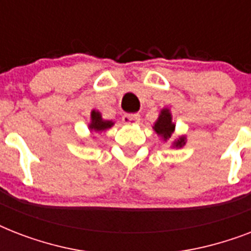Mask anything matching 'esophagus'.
Instances as JSON below:
<instances>
[{"label": "esophagus", "mask_w": 251, "mask_h": 251, "mask_svg": "<svg viewBox=\"0 0 251 251\" xmlns=\"http://www.w3.org/2000/svg\"><path fill=\"white\" fill-rule=\"evenodd\" d=\"M122 121L126 125H134L141 121V114L138 113H131V114H124L122 116Z\"/></svg>", "instance_id": "esophagus-1"}]
</instances>
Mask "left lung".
I'll list each match as a JSON object with an SVG mask.
<instances>
[{
	"label": "left lung",
	"mask_w": 251,
	"mask_h": 251,
	"mask_svg": "<svg viewBox=\"0 0 251 251\" xmlns=\"http://www.w3.org/2000/svg\"><path fill=\"white\" fill-rule=\"evenodd\" d=\"M152 129L155 130V133L164 142L171 141L172 135H173L176 129V125L172 122L171 110L168 109V108H163L160 110V114H159V117H157V120L153 124ZM185 143H186V137L181 135V137H178L177 139L172 142V147L173 149H181V147L185 146Z\"/></svg>",
	"instance_id": "obj_1"
}]
</instances>
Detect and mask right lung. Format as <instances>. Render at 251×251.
Masks as SVG:
<instances>
[{
	"label": "right lung",
	"mask_w": 251,
	"mask_h": 251,
	"mask_svg": "<svg viewBox=\"0 0 251 251\" xmlns=\"http://www.w3.org/2000/svg\"><path fill=\"white\" fill-rule=\"evenodd\" d=\"M114 125L113 121H108L101 117V113L99 110H92L91 112V122L88 125V129L94 133H102L105 130L110 129Z\"/></svg>",
	"instance_id": "1"
}]
</instances>
